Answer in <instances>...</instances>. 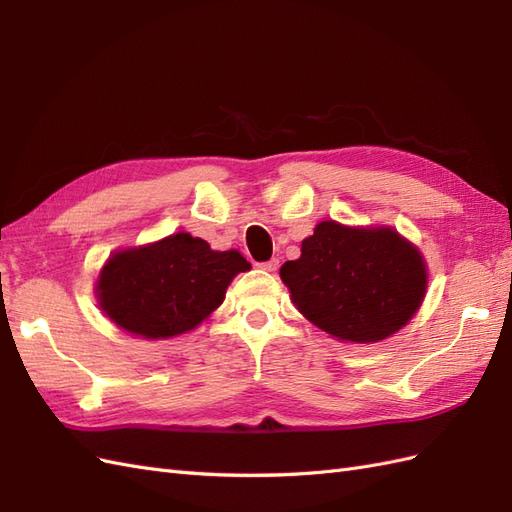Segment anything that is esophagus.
Listing matches in <instances>:
<instances>
[{"mask_svg": "<svg viewBox=\"0 0 512 512\" xmlns=\"http://www.w3.org/2000/svg\"><path fill=\"white\" fill-rule=\"evenodd\" d=\"M277 267H280V260H277V258H271V260L262 262V265H260V269H265V271H269V273H275Z\"/></svg>", "mask_w": 512, "mask_h": 512, "instance_id": "1", "label": "esophagus"}]
</instances>
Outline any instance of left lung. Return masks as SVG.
<instances>
[{
	"instance_id": "obj_1",
	"label": "left lung",
	"mask_w": 512,
	"mask_h": 512,
	"mask_svg": "<svg viewBox=\"0 0 512 512\" xmlns=\"http://www.w3.org/2000/svg\"><path fill=\"white\" fill-rule=\"evenodd\" d=\"M299 312L342 342L374 344L421 307L427 267L421 252L389 226L320 222L301 256L280 269Z\"/></svg>"
}]
</instances>
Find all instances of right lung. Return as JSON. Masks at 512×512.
<instances>
[{
  "label": "right lung",
  "instance_id": "right-lung-1",
  "mask_svg": "<svg viewBox=\"0 0 512 512\" xmlns=\"http://www.w3.org/2000/svg\"><path fill=\"white\" fill-rule=\"evenodd\" d=\"M250 267L237 250L215 252L205 239L177 232L115 252L100 271L96 294L119 329L164 339L198 327L222 305L232 277Z\"/></svg>",
  "mask_w": 512,
  "mask_h": 512
}]
</instances>
